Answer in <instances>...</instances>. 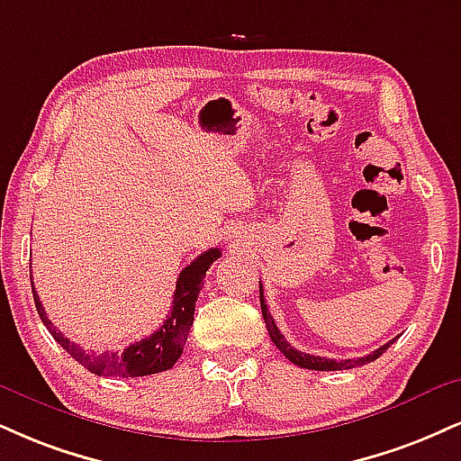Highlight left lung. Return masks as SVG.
Masks as SVG:
<instances>
[{
  "mask_svg": "<svg viewBox=\"0 0 461 461\" xmlns=\"http://www.w3.org/2000/svg\"><path fill=\"white\" fill-rule=\"evenodd\" d=\"M259 304H262V315H264V321H266V329H268V335L270 339L276 348H279V352L284 354L287 360H292L294 365H298V367H304V369H315V371H341V369H352V367H360V365H367L371 360H375L380 357V354L386 352V348L391 346L393 341L384 343V346L378 348V350H374L367 357H360V358H343V360H337V358H326V357H313V354H307V352H301L296 350V348H292L290 343L285 341V337L281 335L279 326L275 324L273 315L268 312V304L264 301V290H262V284H259Z\"/></svg>",
  "mask_w": 461,
  "mask_h": 461,
  "instance_id": "8db88e82",
  "label": "left lung"
}]
</instances>
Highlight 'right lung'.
I'll return each instance as SVG.
<instances>
[{
	"instance_id": "right-lung-1",
	"label": "right lung",
	"mask_w": 461,
	"mask_h": 461,
	"mask_svg": "<svg viewBox=\"0 0 461 461\" xmlns=\"http://www.w3.org/2000/svg\"><path fill=\"white\" fill-rule=\"evenodd\" d=\"M221 258L219 249H208L199 258L193 259L191 264L182 270L180 276L176 281V292H174V304H171V313L167 320L158 326V330H154L149 337H143L141 341L131 343L129 348H124L122 352H104V354H92L86 352L83 348L77 346L75 341H70L68 337H64L62 332L53 326V321L47 318L44 307L34 292V303L38 309V315L44 321L49 332L72 358L79 360L86 369H90L96 375H115V378H140V375H152L160 374V371H167L176 365V360L180 358L182 350H185V343L188 337V330L193 326V313H195V303L199 292L203 287V276L206 270L212 266L214 259Z\"/></svg>"
}]
</instances>
